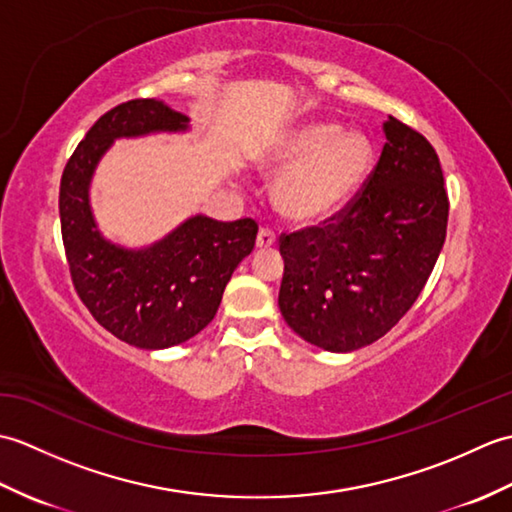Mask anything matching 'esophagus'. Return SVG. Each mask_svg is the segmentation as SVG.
I'll return each mask as SVG.
<instances>
[{
	"mask_svg": "<svg viewBox=\"0 0 512 512\" xmlns=\"http://www.w3.org/2000/svg\"><path fill=\"white\" fill-rule=\"evenodd\" d=\"M277 242L275 233L270 231V228H262V231L257 233V248H273Z\"/></svg>",
	"mask_w": 512,
	"mask_h": 512,
	"instance_id": "esophagus-1",
	"label": "esophagus"
}]
</instances>
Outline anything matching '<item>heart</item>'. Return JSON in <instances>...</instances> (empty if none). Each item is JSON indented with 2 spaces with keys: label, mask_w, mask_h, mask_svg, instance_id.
Segmentation results:
<instances>
[{
  "label": "heart",
  "mask_w": 512,
  "mask_h": 512,
  "mask_svg": "<svg viewBox=\"0 0 512 512\" xmlns=\"http://www.w3.org/2000/svg\"><path fill=\"white\" fill-rule=\"evenodd\" d=\"M268 160L284 167L273 189L277 209L290 220L317 222L361 191L374 167V145L356 129L314 121L288 129Z\"/></svg>",
  "instance_id": "b5f03b06"
}]
</instances>
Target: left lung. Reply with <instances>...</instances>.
Masks as SVG:
<instances>
[{"label": "left lung", "mask_w": 512, "mask_h": 512, "mask_svg": "<svg viewBox=\"0 0 512 512\" xmlns=\"http://www.w3.org/2000/svg\"><path fill=\"white\" fill-rule=\"evenodd\" d=\"M374 171L339 213L281 233L279 310L303 341L354 352L416 303L447 237L449 198L436 149L389 116Z\"/></svg>", "instance_id": "left-lung-1"}]
</instances>
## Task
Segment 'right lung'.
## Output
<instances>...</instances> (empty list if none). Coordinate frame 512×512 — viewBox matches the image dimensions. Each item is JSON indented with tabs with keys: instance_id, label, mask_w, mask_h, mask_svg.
Masks as SVG:
<instances>
[{
	"instance_id": "right-lung-1",
	"label": "right lung",
	"mask_w": 512,
	"mask_h": 512,
	"mask_svg": "<svg viewBox=\"0 0 512 512\" xmlns=\"http://www.w3.org/2000/svg\"><path fill=\"white\" fill-rule=\"evenodd\" d=\"M189 118L156 99L116 105L96 121L63 169L61 235L76 295L116 339L140 350L189 341L215 317L233 270L255 248L257 222L189 217L147 248L105 239L90 206L94 169L116 138L187 132Z\"/></svg>"
}]
</instances>
